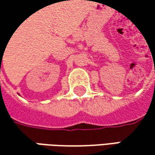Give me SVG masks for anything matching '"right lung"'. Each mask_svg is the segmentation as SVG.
I'll list each match as a JSON object with an SVG mask.
<instances>
[{
    "mask_svg": "<svg viewBox=\"0 0 155 155\" xmlns=\"http://www.w3.org/2000/svg\"><path fill=\"white\" fill-rule=\"evenodd\" d=\"M0 69H1V65H0Z\"/></svg>",
    "mask_w": 155,
    "mask_h": 155,
    "instance_id": "1",
    "label": "right lung"
}]
</instances>
